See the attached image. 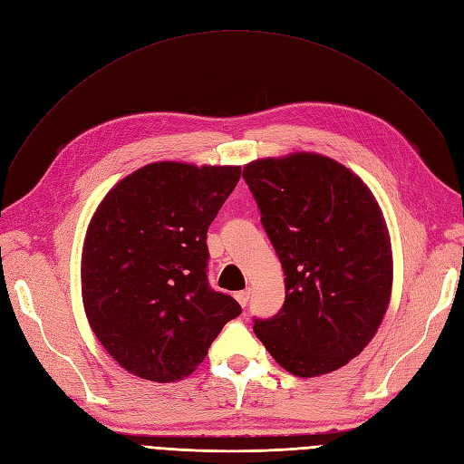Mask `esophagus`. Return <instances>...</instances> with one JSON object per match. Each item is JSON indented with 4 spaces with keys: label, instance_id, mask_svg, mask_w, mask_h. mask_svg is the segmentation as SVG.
I'll return each instance as SVG.
<instances>
[{
    "label": "esophagus",
    "instance_id": "1",
    "mask_svg": "<svg viewBox=\"0 0 464 464\" xmlns=\"http://www.w3.org/2000/svg\"><path fill=\"white\" fill-rule=\"evenodd\" d=\"M249 297H251V290H242V292L236 294V299H237V303H239V305H242V307L247 305Z\"/></svg>",
    "mask_w": 464,
    "mask_h": 464
}]
</instances>
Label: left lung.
Listing matches in <instances>:
<instances>
[{
    "instance_id": "1",
    "label": "left lung",
    "mask_w": 464,
    "mask_h": 464,
    "mask_svg": "<svg viewBox=\"0 0 464 464\" xmlns=\"http://www.w3.org/2000/svg\"><path fill=\"white\" fill-rule=\"evenodd\" d=\"M244 180L285 276L282 309L255 318V335L299 378L342 369L369 345L392 295V246L374 196L318 153L257 159Z\"/></svg>"
}]
</instances>
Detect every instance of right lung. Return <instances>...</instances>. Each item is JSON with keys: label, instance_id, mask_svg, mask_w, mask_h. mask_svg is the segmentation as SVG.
Returning <instances> with one entry per match:
<instances>
[{"label": "right lung", "instance_id": "1", "mask_svg": "<svg viewBox=\"0 0 464 464\" xmlns=\"http://www.w3.org/2000/svg\"><path fill=\"white\" fill-rule=\"evenodd\" d=\"M242 167L161 161L122 179L100 203L82 251V299L95 338L151 382L196 371L237 301L207 278V230Z\"/></svg>", "mask_w": 464, "mask_h": 464}]
</instances>
